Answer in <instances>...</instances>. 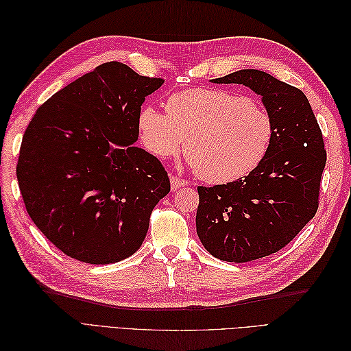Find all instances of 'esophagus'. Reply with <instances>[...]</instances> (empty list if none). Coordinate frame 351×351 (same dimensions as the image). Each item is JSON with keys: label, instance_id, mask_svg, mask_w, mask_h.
<instances>
[{"label": "esophagus", "instance_id": "34e87169", "mask_svg": "<svg viewBox=\"0 0 351 351\" xmlns=\"http://www.w3.org/2000/svg\"><path fill=\"white\" fill-rule=\"evenodd\" d=\"M189 184V182L186 178H180V177H177V176H173L171 177V189L173 190H177V189H180V187H184V186H187Z\"/></svg>", "mask_w": 351, "mask_h": 351}]
</instances>
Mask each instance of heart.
Segmentation results:
<instances>
[{
    "label": "heart",
    "instance_id": "obj_1",
    "mask_svg": "<svg viewBox=\"0 0 351 351\" xmlns=\"http://www.w3.org/2000/svg\"><path fill=\"white\" fill-rule=\"evenodd\" d=\"M167 114L146 105L139 132L146 149L159 159L186 156L199 178L227 184L253 173L275 137L271 112L246 95L226 89L195 88L171 95Z\"/></svg>",
    "mask_w": 351,
    "mask_h": 351
}]
</instances>
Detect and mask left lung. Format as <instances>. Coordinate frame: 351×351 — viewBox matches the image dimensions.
<instances>
[{
	"mask_svg": "<svg viewBox=\"0 0 351 351\" xmlns=\"http://www.w3.org/2000/svg\"><path fill=\"white\" fill-rule=\"evenodd\" d=\"M212 82L249 86L275 121L269 154L253 173L232 183L197 187L202 244L221 261L250 262L285 247L315 217L326 149L300 89L261 70H239Z\"/></svg>",
	"mask_w": 351,
	"mask_h": 351,
	"instance_id": "left-lung-1",
	"label": "left lung"
}]
</instances>
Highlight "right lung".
Returning <instances> with one entry per match:
<instances>
[{"label": "right lung", "instance_id": "right-lung-1", "mask_svg": "<svg viewBox=\"0 0 351 351\" xmlns=\"http://www.w3.org/2000/svg\"><path fill=\"white\" fill-rule=\"evenodd\" d=\"M162 83L104 62L32 117L16 168L20 193L35 226L67 256L105 265L142 246L171 189L159 159L133 146L142 104Z\"/></svg>", "mask_w": 351, "mask_h": 351}]
</instances>
